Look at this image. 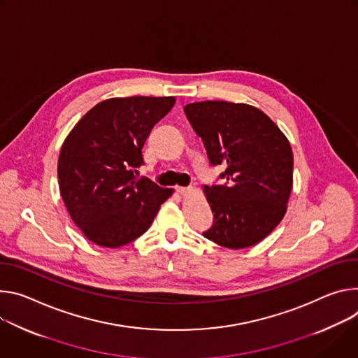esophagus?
Segmentation results:
<instances>
[{
    "label": "esophagus",
    "instance_id": "1",
    "mask_svg": "<svg viewBox=\"0 0 358 358\" xmlns=\"http://www.w3.org/2000/svg\"><path fill=\"white\" fill-rule=\"evenodd\" d=\"M189 190H190V187H187V186H176V192L179 194H186Z\"/></svg>",
    "mask_w": 358,
    "mask_h": 358
}]
</instances>
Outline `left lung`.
Masks as SVG:
<instances>
[{"label": "left lung", "mask_w": 358, "mask_h": 358, "mask_svg": "<svg viewBox=\"0 0 358 358\" xmlns=\"http://www.w3.org/2000/svg\"><path fill=\"white\" fill-rule=\"evenodd\" d=\"M206 148L209 162L226 168L222 185L205 186L213 213L206 239L229 249L250 248L286 213L293 186V152L287 138L260 109L224 101L183 108Z\"/></svg>", "instance_id": "left-lung-1"}]
</instances>
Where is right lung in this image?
I'll return each instance as SVG.
<instances>
[{
	"label": "right lung",
	"mask_w": 358,
	"mask_h": 358,
	"mask_svg": "<svg viewBox=\"0 0 358 358\" xmlns=\"http://www.w3.org/2000/svg\"><path fill=\"white\" fill-rule=\"evenodd\" d=\"M173 96L110 98L88 110L65 139L58 159L62 201L87 239L121 248L142 236L172 189L157 186L136 168L155 124Z\"/></svg>",
	"instance_id": "right-lung-1"
}]
</instances>
